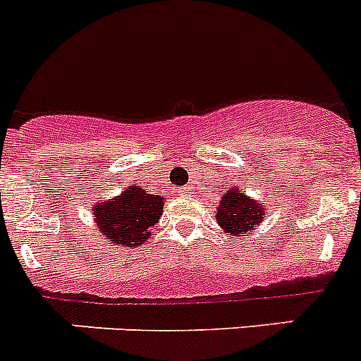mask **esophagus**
Returning a JSON list of instances; mask_svg holds the SVG:
<instances>
[{"instance_id":"obj_1","label":"esophagus","mask_w":361,"mask_h":361,"mask_svg":"<svg viewBox=\"0 0 361 361\" xmlns=\"http://www.w3.org/2000/svg\"><path fill=\"white\" fill-rule=\"evenodd\" d=\"M178 193H180V195H191L193 191H191L190 186H183V188H178Z\"/></svg>"}]
</instances>
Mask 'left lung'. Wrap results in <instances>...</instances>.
<instances>
[{
	"mask_svg": "<svg viewBox=\"0 0 361 361\" xmlns=\"http://www.w3.org/2000/svg\"><path fill=\"white\" fill-rule=\"evenodd\" d=\"M264 213L266 206L262 202L242 193L238 186H231L222 191L215 219L216 224L224 231L231 233L233 237H245L260 222H264Z\"/></svg>",
	"mask_w": 361,
	"mask_h": 361,
	"instance_id": "1",
	"label": "left lung"
}]
</instances>
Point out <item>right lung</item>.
Instances as JSON below:
<instances>
[{
  "label": "right lung",
  "mask_w": 361,
  "mask_h": 361,
  "mask_svg": "<svg viewBox=\"0 0 361 361\" xmlns=\"http://www.w3.org/2000/svg\"><path fill=\"white\" fill-rule=\"evenodd\" d=\"M162 206L161 195H152L142 186H128L114 199L95 204V228L110 244L135 247L149 238V229L162 215Z\"/></svg>",
  "instance_id": "add662e5"
}]
</instances>
